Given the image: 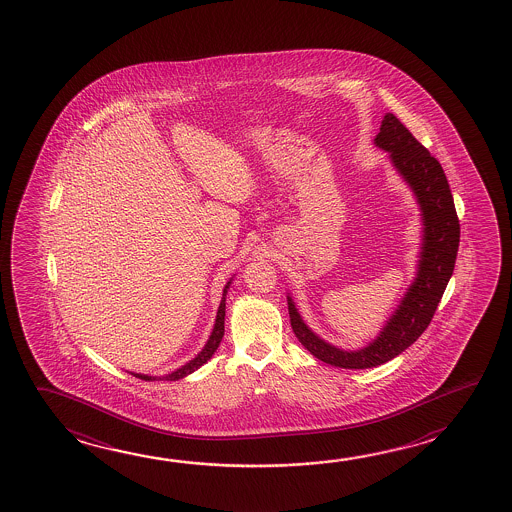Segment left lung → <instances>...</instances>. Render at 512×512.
I'll list each match as a JSON object with an SVG mask.
<instances>
[{
	"instance_id": "1",
	"label": "left lung",
	"mask_w": 512,
	"mask_h": 512,
	"mask_svg": "<svg viewBox=\"0 0 512 512\" xmlns=\"http://www.w3.org/2000/svg\"><path fill=\"white\" fill-rule=\"evenodd\" d=\"M375 144L390 151L395 168L406 178L422 209L424 242L417 278L381 335L370 346L357 352H344L319 339L303 323L289 298L290 325L299 343L319 361L350 370H364L388 363L419 339L435 316L453 274L460 243V222L456 216L455 202L446 173L437 158L413 137V133L393 113L384 115Z\"/></svg>"
}]
</instances>
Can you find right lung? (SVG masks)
Listing matches in <instances>:
<instances>
[{"instance_id": "1", "label": "right lung", "mask_w": 512, "mask_h": 512, "mask_svg": "<svg viewBox=\"0 0 512 512\" xmlns=\"http://www.w3.org/2000/svg\"><path fill=\"white\" fill-rule=\"evenodd\" d=\"M231 283V281H229ZM229 283L225 285V289H223V298L222 303H220V308H218V316H216V323H214L213 334L209 337V341L204 346V350L200 352V354L196 355L193 361H189L186 366H182V368H178L177 372L169 373L166 377H158L160 381L164 379V381H178V379H182V377H186L191 372H195L198 370L202 364L207 363L211 357H213L214 352H216V348H218V344L222 341L223 337V321H225V294H227V289H229ZM135 377H139L142 381H155L157 377H149V375H140V373H133Z\"/></svg>"}]
</instances>
